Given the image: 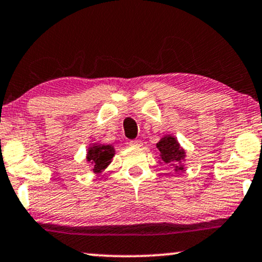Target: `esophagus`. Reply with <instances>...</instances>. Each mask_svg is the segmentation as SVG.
<instances>
[{
    "instance_id": "1",
    "label": "esophagus",
    "mask_w": 262,
    "mask_h": 262,
    "mask_svg": "<svg viewBox=\"0 0 262 262\" xmlns=\"http://www.w3.org/2000/svg\"><path fill=\"white\" fill-rule=\"evenodd\" d=\"M142 141L141 140H134V141H131L130 142V146L131 147H142Z\"/></svg>"
}]
</instances>
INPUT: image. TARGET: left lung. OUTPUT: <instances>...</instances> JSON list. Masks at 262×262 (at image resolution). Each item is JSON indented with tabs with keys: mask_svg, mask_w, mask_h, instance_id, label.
Instances as JSON below:
<instances>
[{
	"mask_svg": "<svg viewBox=\"0 0 262 262\" xmlns=\"http://www.w3.org/2000/svg\"><path fill=\"white\" fill-rule=\"evenodd\" d=\"M157 149L159 150V159L160 164H169L173 167L175 172L185 170V161H186V150L185 148L181 147L180 142L172 135H165L161 137L157 143Z\"/></svg>",
	"mask_w": 262,
	"mask_h": 262,
	"instance_id": "8db88e82",
	"label": "left lung"
}]
</instances>
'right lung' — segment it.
Returning a JSON list of instances; mask_svg holds the SVG:
<instances>
[{"label":"right lung","instance_id":"right-lung-1","mask_svg":"<svg viewBox=\"0 0 262 262\" xmlns=\"http://www.w3.org/2000/svg\"><path fill=\"white\" fill-rule=\"evenodd\" d=\"M114 156L115 148L112 144H101L98 142H95L87 148L86 160L90 164V170L96 176H98L111 165Z\"/></svg>","mask_w":262,"mask_h":262}]
</instances>
